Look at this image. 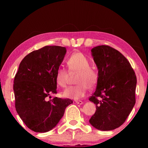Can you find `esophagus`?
<instances>
[{
  "instance_id": "34e87169",
  "label": "esophagus",
  "mask_w": 148,
  "mask_h": 148,
  "mask_svg": "<svg viewBox=\"0 0 148 148\" xmlns=\"http://www.w3.org/2000/svg\"><path fill=\"white\" fill-rule=\"evenodd\" d=\"M75 102H76V103H77V104H82L84 103V102L82 101H76Z\"/></svg>"
}]
</instances>
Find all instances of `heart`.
<instances>
[{
    "label": "heart",
    "instance_id": "b5f03b06",
    "mask_svg": "<svg viewBox=\"0 0 148 148\" xmlns=\"http://www.w3.org/2000/svg\"><path fill=\"white\" fill-rule=\"evenodd\" d=\"M67 66L71 74L77 73L75 86L69 87L62 92L65 98L79 99L86 95L88 87L92 89L97 86L99 73L96 69L90 66V60L81 52H75L67 61ZM70 74L65 69L59 68L56 74V81L58 86L65 87L68 84Z\"/></svg>",
    "mask_w": 148,
    "mask_h": 148
}]
</instances>
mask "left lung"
Instances as JSON below:
<instances>
[{
  "instance_id": "left-lung-1",
  "label": "left lung",
  "mask_w": 148,
  "mask_h": 148,
  "mask_svg": "<svg viewBox=\"0 0 148 148\" xmlns=\"http://www.w3.org/2000/svg\"><path fill=\"white\" fill-rule=\"evenodd\" d=\"M91 54L98 69L99 80L89 99L96 105L89 123L98 130L111 131L123 124L133 108L136 76L128 60L113 47H95Z\"/></svg>"
}]
</instances>
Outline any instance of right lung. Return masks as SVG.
Segmentation results:
<instances>
[{
    "instance_id": "1",
    "label": "right lung",
    "mask_w": 148,
    "mask_h": 148,
    "mask_svg": "<svg viewBox=\"0 0 148 148\" xmlns=\"http://www.w3.org/2000/svg\"><path fill=\"white\" fill-rule=\"evenodd\" d=\"M66 49L46 46L32 51L20 62L14 77L15 107L17 114L32 131L46 132L53 129L72 101L47 97L57 93L56 74Z\"/></svg>"
}]
</instances>
